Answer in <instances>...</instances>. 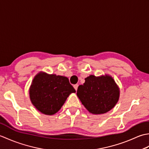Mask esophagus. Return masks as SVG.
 Segmentation results:
<instances>
[{
    "instance_id": "obj_1",
    "label": "esophagus",
    "mask_w": 149,
    "mask_h": 149,
    "mask_svg": "<svg viewBox=\"0 0 149 149\" xmlns=\"http://www.w3.org/2000/svg\"><path fill=\"white\" fill-rule=\"evenodd\" d=\"M78 86H79V85L78 84H75V85H74V88H75V90H77V88H78Z\"/></svg>"
}]
</instances>
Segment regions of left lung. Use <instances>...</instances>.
Masks as SVG:
<instances>
[{"label":"left lung","instance_id":"left-lung-1","mask_svg":"<svg viewBox=\"0 0 149 149\" xmlns=\"http://www.w3.org/2000/svg\"><path fill=\"white\" fill-rule=\"evenodd\" d=\"M77 95L90 113L104 114L112 109L118 102L120 88L113 78L108 74L85 78L83 85L77 88Z\"/></svg>","mask_w":149,"mask_h":149}]
</instances>
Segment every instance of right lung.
<instances>
[{"label":"right lung","mask_w":149,"mask_h":149,"mask_svg":"<svg viewBox=\"0 0 149 149\" xmlns=\"http://www.w3.org/2000/svg\"><path fill=\"white\" fill-rule=\"evenodd\" d=\"M72 93H75V90L67 77L44 72H40L34 76L29 88L31 103L47 115L58 112Z\"/></svg>","instance_id":"add662e5"}]
</instances>
